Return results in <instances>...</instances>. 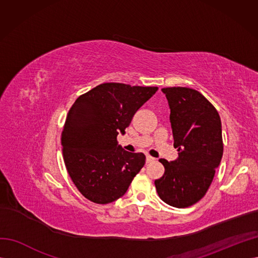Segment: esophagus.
Here are the masks:
<instances>
[{"label": "esophagus", "mask_w": 258, "mask_h": 258, "mask_svg": "<svg viewBox=\"0 0 258 258\" xmlns=\"http://www.w3.org/2000/svg\"><path fill=\"white\" fill-rule=\"evenodd\" d=\"M155 160V158H153L152 156L150 155H146V163H150V162H153Z\"/></svg>", "instance_id": "obj_1"}]
</instances>
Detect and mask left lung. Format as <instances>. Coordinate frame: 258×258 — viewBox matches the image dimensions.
<instances>
[{"label":"left lung","instance_id":"left-lung-1","mask_svg":"<svg viewBox=\"0 0 258 258\" xmlns=\"http://www.w3.org/2000/svg\"><path fill=\"white\" fill-rule=\"evenodd\" d=\"M170 106L178 158L159 159L165 173L156 179L160 199L174 208H188L205 197L223 157L222 122L216 108L197 90L162 88Z\"/></svg>","mask_w":258,"mask_h":258}]
</instances>
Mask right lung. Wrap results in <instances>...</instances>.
I'll list each match as a JSON object with an SVG mask.
<instances>
[{
    "instance_id": "obj_1",
    "label": "right lung",
    "mask_w": 258,
    "mask_h": 258,
    "mask_svg": "<svg viewBox=\"0 0 258 258\" xmlns=\"http://www.w3.org/2000/svg\"><path fill=\"white\" fill-rule=\"evenodd\" d=\"M158 87L104 83L76 99L62 130L68 173L85 198L107 205L123 196L145 163L143 153L117 145L137 111Z\"/></svg>"
}]
</instances>
